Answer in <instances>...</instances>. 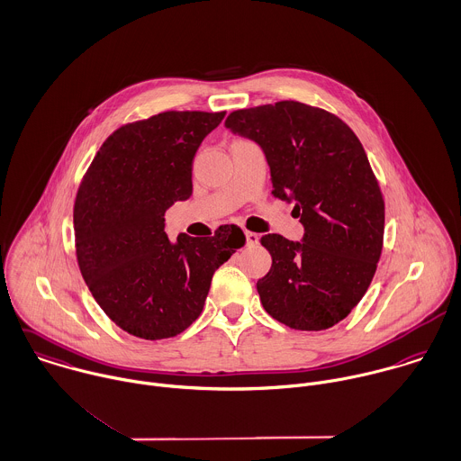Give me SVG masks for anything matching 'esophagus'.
Returning <instances> with one entry per match:
<instances>
[{
	"instance_id": "34e87169",
	"label": "esophagus",
	"mask_w": 461,
	"mask_h": 461,
	"mask_svg": "<svg viewBox=\"0 0 461 461\" xmlns=\"http://www.w3.org/2000/svg\"><path fill=\"white\" fill-rule=\"evenodd\" d=\"M245 236H247V245H250V247H254V245H258L259 243V234H256V232H245Z\"/></svg>"
}]
</instances>
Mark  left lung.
I'll return each mask as SVG.
<instances>
[{
	"mask_svg": "<svg viewBox=\"0 0 461 461\" xmlns=\"http://www.w3.org/2000/svg\"><path fill=\"white\" fill-rule=\"evenodd\" d=\"M225 127L261 145L274 196L292 202L303 243L267 234L270 272L258 281L267 312L299 330L341 321L366 294L383 250L384 198L352 129L294 100L240 109Z\"/></svg>",
	"mask_w": 461,
	"mask_h": 461,
	"instance_id": "left-lung-1",
	"label": "left lung"
}]
</instances>
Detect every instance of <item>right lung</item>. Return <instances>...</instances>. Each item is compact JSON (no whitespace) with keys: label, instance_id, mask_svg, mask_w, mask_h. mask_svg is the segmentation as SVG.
<instances>
[{"label":"right lung","instance_id":"add662e5","mask_svg":"<svg viewBox=\"0 0 461 461\" xmlns=\"http://www.w3.org/2000/svg\"><path fill=\"white\" fill-rule=\"evenodd\" d=\"M221 113L166 111L114 131L87 167L73 209L80 274L125 332L164 339L202 312L212 274L245 245L234 223L169 243L164 212L193 193V158Z\"/></svg>","mask_w":461,"mask_h":461}]
</instances>
